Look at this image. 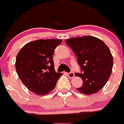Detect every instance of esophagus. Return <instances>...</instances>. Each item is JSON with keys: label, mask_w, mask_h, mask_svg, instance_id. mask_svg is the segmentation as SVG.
<instances>
[{"label": "esophagus", "mask_w": 124, "mask_h": 124, "mask_svg": "<svg viewBox=\"0 0 124 124\" xmlns=\"http://www.w3.org/2000/svg\"><path fill=\"white\" fill-rule=\"evenodd\" d=\"M67 76H68V77L70 78H72V77H74V72H70L67 73Z\"/></svg>", "instance_id": "esophagus-1"}]
</instances>
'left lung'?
<instances>
[{"label": "left lung", "instance_id": "left-lung-1", "mask_svg": "<svg viewBox=\"0 0 124 124\" xmlns=\"http://www.w3.org/2000/svg\"><path fill=\"white\" fill-rule=\"evenodd\" d=\"M66 44L76 55L83 84L77 88L86 95L100 91L108 81L113 68V57L109 48L100 39L92 36L66 39Z\"/></svg>", "mask_w": 124, "mask_h": 124}]
</instances>
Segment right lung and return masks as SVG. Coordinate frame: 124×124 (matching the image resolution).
<instances>
[{"label": "right lung", "instance_id": "obj_1", "mask_svg": "<svg viewBox=\"0 0 124 124\" xmlns=\"http://www.w3.org/2000/svg\"><path fill=\"white\" fill-rule=\"evenodd\" d=\"M61 39H38L23 46L17 54L16 69L23 83L37 95L52 91L62 76L54 70L53 55Z\"/></svg>", "mask_w": 124, "mask_h": 124}]
</instances>
